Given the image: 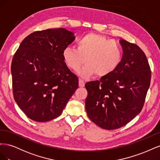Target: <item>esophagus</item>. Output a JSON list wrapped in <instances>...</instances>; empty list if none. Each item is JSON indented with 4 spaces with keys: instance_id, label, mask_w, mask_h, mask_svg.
<instances>
[{
    "instance_id": "esophagus-1",
    "label": "esophagus",
    "mask_w": 160,
    "mask_h": 160,
    "mask_svg": "<svg viewBox=\"0 0 160 160\" xmlns=\"http://www.w3.org/2000/svg\"><path fill=\"white\" fill-rule=\"evenodd\" d=\"M79 86L80 88H83L85 86V81L82 79L79 80Z\"/></svg>"
}]
</instances>
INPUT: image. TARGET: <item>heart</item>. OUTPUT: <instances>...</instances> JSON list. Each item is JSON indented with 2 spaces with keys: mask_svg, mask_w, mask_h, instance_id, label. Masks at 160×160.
Segmentation results:
<instances>
[{
  "mask_svg": "<svg viewBox=\"0 0 160 160\" xmlns=\"http://www.w3.org/2000/svg\"><path fill=\"white\" fill-rule=\"evenodd\" d=\"M123 51L119 43L99 34L89 32L77 41V48L65 47L62 57L67 66L78 71L85 61L86 65L79 75L88 78L94 74L98 77L112 73L121 63Z\"/></svg>",
  "mask_w": 160,
  "mask_h": 160,
  "instance_id": "obj_1",
  "label": "heart"
}]
</instances>
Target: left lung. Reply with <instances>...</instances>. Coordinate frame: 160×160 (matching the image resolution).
<instances>
[{"label": "left lung", "mask_w": 160, "mask_h": 160, "mask_svg": "<svg viewBox=\"0 0 160 160\" xmlns=\"http://www.w3.org/2000/svg\"><path fill=\"white\" fill-rule=\"evenodd\" d=\"M122 59L112 73L88 82L85 109L89 118L108 130L128 123L143 108L151 81V70L143 51L121 39Z\"/></svg>", "instance_id": "1"}]
</instances>
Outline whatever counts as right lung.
I'll return each mask as SVG.
<instances>
[{"label":"right lung","instance_id":"add662e5","mask_svg":"<svg viewBox=\"0 0 160 160\" xmlns=\"http://www.w3.org/2000/svg\"><path fill=\"white\" fill-rule=\"evenodd\" d=\"M65 28L35 31L24 39L11 64L14 99L28 118L37 122L55 119L62 113L78 88V77L62 57L75 40Z\"/></svg>","mask_w":160,"mask_h":160}]
</instances>
